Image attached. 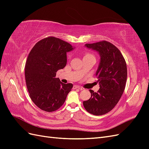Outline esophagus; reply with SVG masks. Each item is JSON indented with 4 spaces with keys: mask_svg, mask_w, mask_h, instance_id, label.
Returning a JSON list of instances; mask_svg holds the SVG:
<instances>
[{
    "mask_svg": "<svg viewBox=\"0 0 149 149\" xmlns=\"http://www.w3.org/2000/svg\"><path fill=\"white\" fill-rule=\"evenodd\" d=\"M79 89L80 90L83 89V88L81 87H80V86H77V85H74L73 86V89Z\"/></svg>",
    "mask_w": 149,
    "mask_h": 149,
    "instance_id": "obj_1",
    "label": "esophagus"
}]
</instances>
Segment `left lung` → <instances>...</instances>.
<instances>
[{
	"label": "left lung",
	"instance_id": "8db88e82",
	"mask_svg": "<svg viewBox=\"0 0 149 149\" xmlns=\"http://www.w3.org/2000/svg\"><path fill=\"white\" fill-rule=\"evenodd\" d=\"M98 53L100 61L96 72L100 89L97 93L90 89L91 97L83 101L89 113L101 116L111 111L118 104L127 81V65L119 49L112 43L102 41L84 45Z\"/></svg>",
	"mask_w": 149,
	"mask_h": 149
}]
</instances>
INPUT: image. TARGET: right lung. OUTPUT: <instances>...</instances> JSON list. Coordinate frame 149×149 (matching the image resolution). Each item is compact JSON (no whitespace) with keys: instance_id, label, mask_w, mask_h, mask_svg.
<instances>
[{"instance_id":"right-lung-1","label":"right lung","mask_w":149,"mask_h":149,"mask_svg":"<svg viewBox=\"0 0 149 149\" xmlns=\"http://www.w3.org/2000/svg\"><path fill=\"white\" fill-rule=\"evenodd\" d=\"M74 49L63 40L50 37L40 40L31 49L25 67L26 84L31 100L42 110L59 109L73 88V84L63 83L55 76L66 65V53Z\"/></svg>"}]
</instances>
